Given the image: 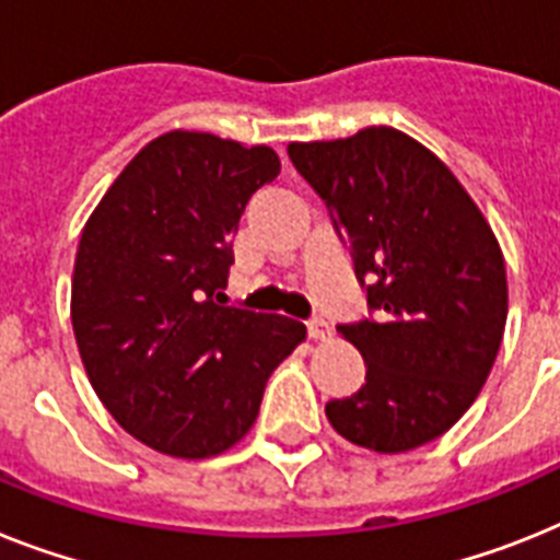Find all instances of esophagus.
I'll return each instance as SVG.
<instances>
[{"mask_svg": "<svg viewBox=\"0 0 560 560\" xmlns=\"http://www.w3.org/2000/svg\"><path fill=\"white\" fill-rule=\"evenodd\" d=\"M307 336L316 338V341H322V338L330 336V324L324 322V318H310V322H307Z\"/></svg>", "mask_w": 560, "mask_h": 560, "instance_id": "esophagus-1", "label": "esophagus"}]
</instances>
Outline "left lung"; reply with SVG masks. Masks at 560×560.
<instances>
[{"label":"left lung","mask_w":560,"mask_h":560,"mask_svg":"<svg viewBox=\"0 0 560 560\" xmlns=\"http://www.w3.org/2000/svg\"><path fill=\"white\" fill-rule=\"evenodd\" d=\"M288 153L350 244L370 307L338 324L364 355V384L324 412L359 447H421L469 410L501 347L506 270L495 233L447 164L396 128L293 142Z\"/></svg>","instance_id":"obj_1"}]
</instances>
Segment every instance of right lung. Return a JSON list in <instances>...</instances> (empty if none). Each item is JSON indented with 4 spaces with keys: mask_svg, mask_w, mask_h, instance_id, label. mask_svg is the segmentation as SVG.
Returning <instances> with one entry per match:
<instances>
[{
    "mask_svg": "<svg viewBox=\"0 0 560 560\" xmlns=\"http://www.w3.org/2000/svg\"><path fill=\"white\" fill-rule=\"evenodd\" d=\"M267 144L171 130L144 144L82 230L70 318L96 396L173 458H210L247 435L302 322L222 307L233 233L279 176Z\"/></svg>",
    "mask_w": 560,
    "mask_h": 560,
    "instance_id": "obj_1",
    "label": "right lung"
}]
</instances>
